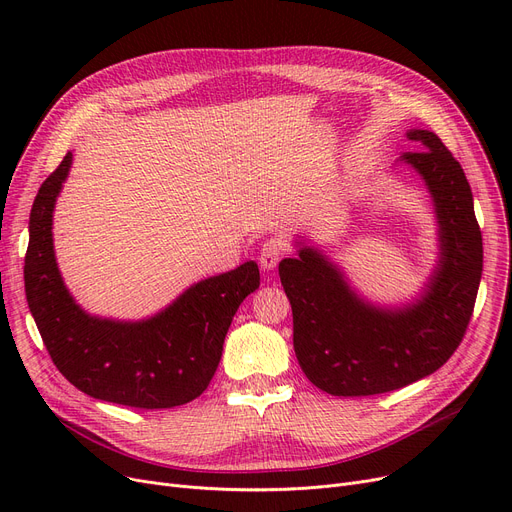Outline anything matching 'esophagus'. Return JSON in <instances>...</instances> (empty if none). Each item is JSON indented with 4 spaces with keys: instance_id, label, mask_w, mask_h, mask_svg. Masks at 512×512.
<instances>
[{
    "instance_id": "esophagus-1",
    "label": "esophagus",
    "mask_w": 512,
    "mask_h": 512,
    "mask_svg": "<svg viewBox=\"0 0 512 512\" xmlns=\"http://www.w3.org/2000/svg\"><path fill=\"white\" fill-rule=\"evenodd\" d=\"M284 242L282 240H278V238H270V240H265L263 242V247H261V253H259V263H261V267L265 272H272L274 267L278 265V261L282 259V255H284Z\"/></svg>"
}]
</instances>
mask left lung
<instances>
[{
    "mask_svg": "<svg viewBox=\"0 0 512 512\" xmlns=\"http://www.w3.org/2000/svg\"><path fill=\"white\" fill-rule=\"evenodd\" d=\"M407 139L419 149L392 168L421 178L438 226L436 265L413 299H367L307 236L292 240L297 255L278 267L292 305L294 355L309 382L332 396L382 394L427 378L461 344L473 313L483 247L471 186L432 130L411 128Z\"/></svg>",
    "mask_w": 512,
    "mask_h": 512,
    "instance_id": "obj_1",
    "label": "left lung"
}]
</instances>
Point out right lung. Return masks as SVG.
I'll return each instance as SVG.
<instances>
[{
	"label": "right lung",
	"mask_w": 512,
	"mask_h": 512,
	"mask_svg": "<svg viewBox=\"0 0 512 512\" xmlns=\"http://www.w3.org/2000/svg\"><path fill=\"white\" fill-rule=\"evenodd\" d=\"M70 168L72 151L41 184L24 257L26 301L53 363L80 392L116 405L172 409L195 400L218 369L234 313L259 288L257 263L199 280L143 319L85 311L53 249V211Z\"/></svg>",
	"instance_id": "1"
}]
</instances>
